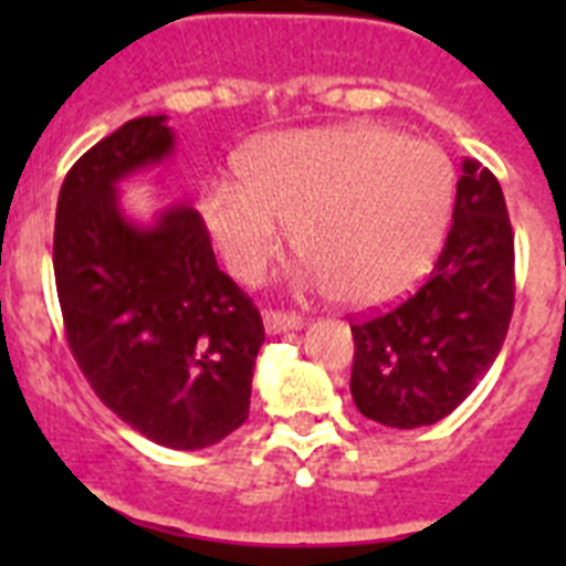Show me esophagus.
I'll return each instance as SVG.
<instances>
[{"instance_id": "obj_1", "label": "esophagus", "mask_w": 566, "mask_h": 566, "mask_svg": "<svg viewBox=\"0 0 566 566\" xmlns=\"http://www.w3.org/2000/svg\"><path fill=\"white\" fill-rule=\"evenodd\" d=\"M263 326H266L269 334H286V332H297L303 326V319L300 314H289V312H263Z\"/></svg>"}]
</instances>
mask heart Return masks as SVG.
<instances>
[{
    "label": "heart",
    "instance_id": "b5f03b06",
    "mask_svg": "<svg viewBox=\"0 0 566 566\" xmlns=\"http://www.w3.org/2000/svg\"><path fill=\"white\" fill-rule=\"evenodd\" d=\"M451 158L377 124L272 135L240 161V184H212L201 212L229 272L258 283L289 229L308 286L345 306L397 300L428 272L451 221Z\"/></svg>",
    "mask_w": 566,
    "mask_h": 566
}]
</instances>
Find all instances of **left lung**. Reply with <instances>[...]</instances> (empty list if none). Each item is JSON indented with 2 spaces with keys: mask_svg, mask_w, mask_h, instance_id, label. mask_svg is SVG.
<instances>
[{
  "mask_svg": "<svg viewBox=\"0 0 566 566\" xmlns=\"http://www.w3.org/2000/svg\"><path fill=\"white\" fill-rule=\"evenodd\" d=\"M513 280L502 187L488 167L464 158L451 232L431 277L397 308L352 326L359 413L402 431L448 417L502 352Z\"/></svg>",
  "mask_w": 566,
  "mask_h": 566,
  "instance_id": "left-lung-1",
  "label": "left lung"
}]
</instances>
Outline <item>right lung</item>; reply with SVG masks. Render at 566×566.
<instances>
[{"instance_id":"right-lung-1","label":"right lung","mask_w":566,"mask_h":566,"mask_svg":"<svg viewBox=\"0 0 566 566\" xmlns=\"http://www.w3.org/2000/svg\"><path fill=\"white\" fill-rule=\"evenodd\" d=\"M167 115H142L73 164L59 192L53 272L70 352L115 417L155 444L201 451L247 422L263 319L218 269L189 207L133 223L118 184L167 161Z\"/></svg>"}]
</instances>
